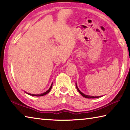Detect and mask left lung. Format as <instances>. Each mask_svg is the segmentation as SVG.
<instances>
[{
	"label": "left lung",
	"mask_w": 130,
	"mask_h": 130,
	"mask_svg": "<svg viewBox=\"0 0 130 130\" xmlns=\"http://www.w3.org/2000/svg\"><path fill=\"white\" fill-rule=\"evenodd\" d=\"M76 88L77 89V91H78L79 93H80L81 95H82L83 97H84L85 98H88V99H94V98H100V97H102V96H89V95H87V94H85L84 93H83V92H81L80 89H78V88L77 87V83H76Z\"/></svg>",
	"instance_id": "left-lung-1"
}]
</instances>
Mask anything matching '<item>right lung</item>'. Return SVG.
I'll return each mask as SVG.
<instances>
[{
  "label": "right lung",
  "instance_id": "add662e5",
  "mask_svg": "<svg viewBox=\"0 0 130 130\" xmlns=\"http://www.w3.org/2000/svg\"><path fill=\"white\" fill-rule=\"evenodd\" d=\"M52 85H53V83H52L51 86H50V87L49 88V89H48L47 91H46L45 92H44V93H41V94H31L30 93H27V92H25V93H27V94H29V95L32 96H37V97H38V96H42L45 95V94H47L48 93H49V92L50 91V90H51V89H52Z\"/></svg>",
  "mask_w": 130,
  "mask_h": 130
}]
</instances>
